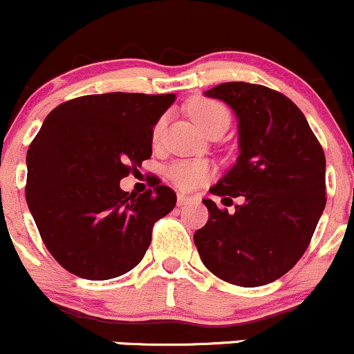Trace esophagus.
<instances>
[{
	"instance_id": "obj_1",
	"label": "esophagus",
	"mask_w": 354,
	"mask_h": 354,
	"mask_svg": "<svg viewBox=\"0 0 354 354\" xmlns=\"http://www.w3.org/2000/svg\"><path fill=\"white\" fill-rule=\"evenodd\" d=\"M191 201H192V198L189 194H184V192H178L177 194V205L178 206H184Z\"/></svg>"
}]
</instances>
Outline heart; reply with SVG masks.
Wrapping results in <instances>:
<instances>
[{
  "instance_id": "1",
  "label": "heart",
  "mask_w": 354,
  "mask_h": 354,
  "mask_svg": "<svg viewBox=\"0 0 354 354\" xmlns=\"http://www.w3.org/2000/svg\"><path fill=\"white\" fill-rule=\"evenodd\" d=\"M189 113L206 134L216 131V129H227L230 122L229 108L220 101L209 100V97H194L189 103ZM165 124L167 117L163 115L153 125V141L155 142L162 139ZM167 176L177 187L191 191V189L201 185L203 182L209 180L213 176V169L205 160H177L169 167Z\"/></svg>"
}]
</instances>
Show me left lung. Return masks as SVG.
Segmentation results:
<instances>
[{"label":"left lung","mask_w":354,"mask_h":354,"mask_svg":"<svg viewBox=\"0 0 354 354\" xmlns=\"http://www.w3.org/2000/svg\"><path fill=\"white\" fill-rule=\"evenodd\" d=\"M206 96L239 118V158L216 185L225 206L203 199L208 222L194 232L205 267L222 281L258 288L288 274L313 237L325 208V155L303 111L260 84L223 82ZM230 205H226V201Z\"/></svg>","instance_id":"8db88e82"}]
</instances>
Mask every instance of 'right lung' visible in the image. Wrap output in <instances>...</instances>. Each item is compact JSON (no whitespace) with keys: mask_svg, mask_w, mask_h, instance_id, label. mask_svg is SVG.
<instances>
[{"mask_svg":"<svg viewBox=\"0 0 354 354\" xmlns=\"http://www.w3.org/2000/svg\"><path fill=\"white\" fill-rule=\"evenodd\" d=\"M176 94H87L58 104L27 151L26 199L51 257L89 281L127 274L177 196L156 178L142 194L120 180L151 158L153 125Z\"/></svg>","mask_w":354,"mask_h":354,"instance_id":"right-lung-1","label":"right lung"}]
</instances>
